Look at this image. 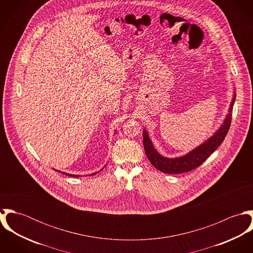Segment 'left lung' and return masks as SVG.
Instances as JSON below:
<instances>
[{
  "mask_svg": "<svg viewBox=\"0 0 253 253\" xmlns=\"http://www.w3.org/2000/svg\"><path fill=\"white\" fill-rule=\"evenodd\" d=\"M236 100V92L229 108L223 124L217 129L215 133L211 136L206 142L196 147L184 156L177 158H167L162 156L154 147L152 140L149 137L148 131L143 129V145L145 153L150 161V163L160 171L169 174H178L183 172H188L194 169L200 167L215 150L219 147L228 133L232 120V111Z\"/></svg>",
  "mask_w": 253,
  "mask_h": 253,
  "instance_id": "left-lung-1",
  "label": "left lung"
}]
</instances>
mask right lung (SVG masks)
Wrapping results in <instances>:
<instances>
[{"instance_id":"right-lung-1","label":"right lung","mask_w":253,"mask_h":253,"mask_svg":"<svg viewBox=\"0 0 253 253\" xmlns=\"http://www.w3.org/2000/svg\"><path fill=\"white\" fill-rule=\"evenodd\" d=\"M102 169H100V171L102 170ZM56 170V169H55ZM56 171H58V172H60V170H56ZM63 174H66V175H68V176H73V177H79L80 175H76V174H70V173H66V172H62ZM97 172H94V173H92V174H90V175H95Z\"/></svg>"}]
</instances>
